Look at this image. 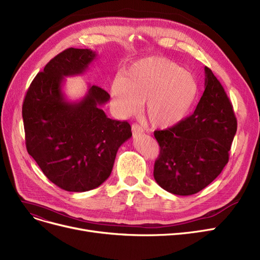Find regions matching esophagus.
I'll return each mask as SVG.
<instances>
[{
    "instance_id": "esophagus-1",
    "label": "esophagus",
    "mask_w": 260,
    "mask_h": 260,
    "mask_svg": "<svg viewBox=\"0 0 260 260\" xmlns=\"http://www.w3.org/2000/svg\"><path fill=\"white\" fill-rule=\"evenodd\" d=\"M132 129H133L134 135H140V134L143 133V129H142V127L140 126L139 124H133L132 125Z\"/></svg>"
}]
</instances>
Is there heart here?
<instances>
[{"mask_svg":"<svg viewBox=\"0 0 260 260\" xmlns=\"http://www.w3.org/2000/svg\"><path fill=\"white\" fill-rule=\"evenodd\" d=\"M114 109L122 117L141 110L158 128L175 126L183 121L197 100L199 85L195 76L176 62L161 56L143 57L133 63L124 77L111 84Z\"/></svg>","mask_w":260,"mask_h":260,"instance_id":"obj_1","label":"heart"}]
</instances>
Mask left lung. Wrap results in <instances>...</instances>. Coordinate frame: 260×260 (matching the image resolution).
I'll use <instances>...</instances> for the list:
<instances>
[{
	"mask_svg": "<svg viewBox=\"0 0 260 260\" xmlns=\"http://www.w3.org/2000/svg\"><path fill=\"white\" fill-rule=\"evenodd\" d=\"M205 92L194 113L154 136L160 151L154 164L157 184L171 194L188 196L222 172L237 132L232 103L214 74L205 67Z\"/></svg>",
	"mask_w": 260,
	"mask_h": 260,
	"instance_id": "8db88e82",
	"label": "left lung"
}]
</instances>
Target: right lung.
<instances>
[{
	"instance_id": "add662e5",
	"label": "right lung",
	"mask_w": 260,
	"mask_h": 260,
	"mask_svg": "<svg viewBox=\"0 0 260 260\" xmlns=\"http://www.w3.org/2000/svg\"><path fill=\"white\" fill-rule=\"evenodd\" d=\"M95 57V51L76 48L55 55L36 75L22 105L27 153L52 183L67 191L103 184L119 148L132 137L128 122L112 120L102 109L110 95L100 86L90 85L78 102L65 98V77L83 74Z\"/></svg>"
}]
</instances>
